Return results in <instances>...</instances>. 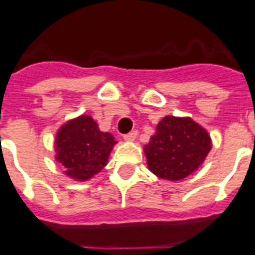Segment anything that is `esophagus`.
<instances>
[{
    "label": "esophagus",
    "mask_w": 255,
    "mask_h": 255,
    "mask_svg": "<svg viewBox=\"0 0 255 255\" xmlns=\"http://www.w3.org/2000/svg\"><path fill=\"white\" fill-rule=\"evenodd\" d=\"M136 136H137V132L132 131V132H129V133H127V135H124V140L133 141L136 139Z\"/></svg>",
    "instance_id": "esophagus-1"
}]
</instances>
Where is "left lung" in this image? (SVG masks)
I'll return each mask as SVG.
<instances>
[{
	"label": "left lung",
	"instance_id": "left-lung-1",
	"mask_svg": "<svg viewBox=\"0 0 255 255\" xmlns=\"http://www.w3.org/2000/svg\"><path fill=\"white\" fill-rule=\"evenodd\" d=\"M211 149V137L191 118L166 116L155 135L144 145L148 170L158 178L182 180L205 162Z\"/></svg>",
	"mask_w": 255,
	"mask_h": 255
}]
</instances>
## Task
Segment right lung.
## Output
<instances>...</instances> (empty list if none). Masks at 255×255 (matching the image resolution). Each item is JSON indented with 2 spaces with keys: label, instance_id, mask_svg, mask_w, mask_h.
Returning <instances> with one entry per match:
<instances>
[{
  "label": "right lung",
  "instance_id": "1",
  "mask_svg": "<svg viewBox=\"0 0 255 255\" xmlns=\"http://www.w3.org/2000/svg\"><path fill=\"white\" fill-rule=\"evenodd\" d=\"M118 141L110 132L100 131L89 115L68 120L56 133V160L71 179L88 180L107 166L110 153Z\"/></svg>",
  "mask_w": 255,
  "mask_h": 255
}]
</instances>
